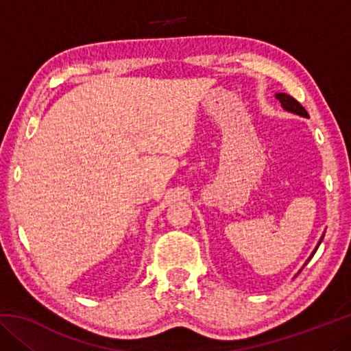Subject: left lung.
Returning <instances> with one entry per match:
<instances>
[{
	"instance_id": "obj_1",
	"label": "left lung",
	"mask_w": 351,
	"mask_h": 351,
	"mask_svg": "<svg viewBox=\"0 0 351 351\" xmlns=\"http://www.w3.org/2000/svg\"><path fill=\"white\" fill-rule=\"evenodd\" d=\"M276 97H277V100H280V104H282V106H283L285 110H288V111H291V112H295V114H299V116L310 117V114H308V112H306V110L304 108V106H302L299 102H297V100H295L294 97H291L289 94L278 93V94H276ZM322 240H324V235H322V239H320L319 245H320V243H322ZM319 245L316 246V249H314V252L317 251ZM314 252L311 254V257L314 255ZM311 257H310V258H311ZM310 258H308V260H310Z\"/></svg>"
}]
</instances>
